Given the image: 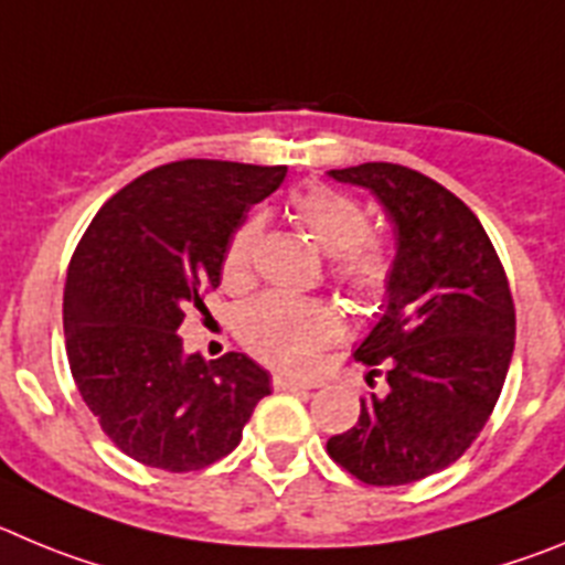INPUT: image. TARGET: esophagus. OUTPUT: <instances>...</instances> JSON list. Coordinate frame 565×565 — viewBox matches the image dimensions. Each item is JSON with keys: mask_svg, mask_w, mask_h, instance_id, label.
Masks as SVG:
<instances>
[{"mask_svg": "<svg viewBox=\"0 0 565 565\" xmlns=\"http://www.w3.org/2000/svg\"><path fill=\"white\" fill-rule=\"evenodd\" d=\"M273 388L276 391H312V388H318V385L303 383V380H292V377H287V374H276V377H273Z\"/></svg>", "mask_w": 565, "mask_h": 565, "instance_id": "esophagus-1", "label": "esophagus"}]
</instances>
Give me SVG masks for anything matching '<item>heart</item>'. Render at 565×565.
Instances as JSON below:
<instances>
[{"label":"heart","mask_w":565,"mask_h":565,"mask_svg":"<svg viewBox=\"0 0 565 565\" xmlns=\"http://www.w3.org/2000/svg\"><path fill=\"white\" fill-rule=\"evenodd\" d=\"M295 222L327 253H332L334 278L360 298H374L388 287L391 250L385 238L369 231V213L354 196L315 182L289 196ZM264 233V216L253 213L227 238L222 276L231 287L250 278L253 250ZM238 338L264 363L303 374L318 354L343 332L340 312L320 298L264 292L238 312Z\"/></svg>","instance_id":"heart-1"}]
</instances>
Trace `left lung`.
<instances>
[{
    "label": "left lung",
    "instance_id": "8db88e82",
    "mask_svg": "<svg viewBox=\"0 0 565 565\" xmlns=\"http://www.w3.org/2000/svg\"><path fill=\"white\" fill-rule=\"evenodd\" d=\"M369 188L396 231L388 307L354 358L369 385L360 419L327 454L371 487H399L454 465L495 408L512 349L515 301L476 213L445 185L396 162L329 171Z\"/></svg>",
    "mask_w": 565,
    "mask_h": 565
}]
</instances>
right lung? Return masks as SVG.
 Returning <instances> with one entry per match:
<instances>
[{"label":"right lung","instance_id":"obj_1","mask_svg":"<svg viewBox=\"0 0 565 565\" xmlns=\"http://www.w3.org/2000/svg\"><path fill=\"white\" fill-rule=\"evenodd\" d=\"M284 166L180 160L146 171L95 213L70 258L64 338L73 380L129 459L166 472L242 441L270 374L247 354H188L177 334L222 281L227 238L281 185Z\"/></svg>","mask_w":565,"mask_h":565}]
</instances>
